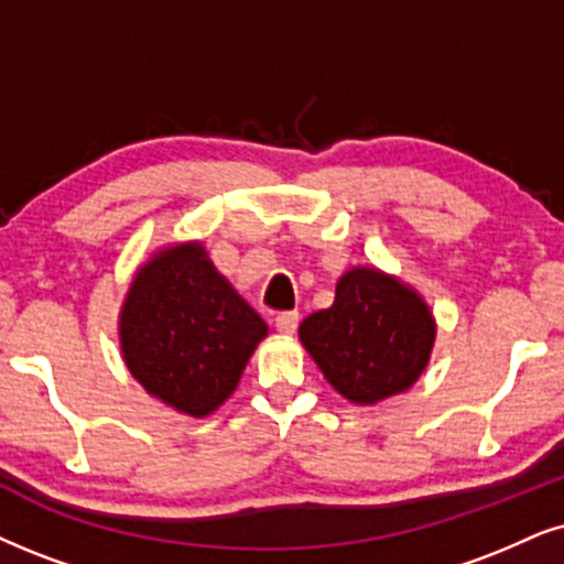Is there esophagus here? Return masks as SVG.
<instances>
[{"instance_id": "34e87169", "label": "esophagus", "mask_w": 564, "mask_h": 564, "mask_svg": "<svg viewBox=\"0 0 564 564\" xmlns=\"http://www.w3.org/2000/svg\"><path fill=\"white\" fill-rule=\"evenodd\" d=\"M299 325V312H281V315L275 317V327L281 330L283 335H291L296 330Z\"/></svg>"}]
</instances>
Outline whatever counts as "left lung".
I'll use <instances>...</instances> for the list:
<instances>
[{"instance_id": "obj_1", "label": "left lung", "mask_w": 564, "mask_h": 564, "mask_svg": "<svg viewBox=\"0 0 564 564\" xmlns=\"http://www.w3.org/2000/svg\"><path fill=\"white\" fill-rule=\"evenodd\" d=\"M437 323L430 304L375 265L346 270L327 310L299 325V340L346 401L375 405L413 388L430 365Z\"/></svg>"}]
</instances>
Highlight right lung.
Returning <instances> with one entry per match:
<instances>
[{"label": "right lung", "instance_id": "1", "mask_svg": "<svg viewBox=\"0 0 564 564\" xmlns=\"http://www.w3.org/2000/svg\"><path fill=\"white\" fill-rule=\"evenodd\" d=\"M268 323L218 273L203 241L142 262L119 312V346L148 395L203 419L229 401Z\"/></svg>", "mask_w": 564, "mask_h": 564}]
</instances>
